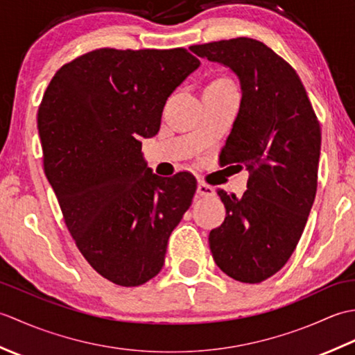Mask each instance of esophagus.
I'll return each mask as SVG.
<instances>
[{
	"instance_id": "1",
	"label": "esophagus",
	"mask_w": 355,
	"mask_h": 355,
	"mask_svg": "<svg viewBox=\"0 0 355 355\" xmlns=\"http://www.w3.org/2000/svg\"><path fill=\"white\" fill-rule=\"evenodd\" d=\"M197 193L200 195V197H212V195L215 193V189L212 186H209L206 183H198Z\"/></svg>"
}]
</instances>
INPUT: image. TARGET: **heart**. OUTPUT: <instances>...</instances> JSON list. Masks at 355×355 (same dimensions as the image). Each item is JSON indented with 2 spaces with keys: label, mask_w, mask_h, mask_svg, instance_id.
I'll use <instances>...</instances> for the list:
<instances>
[{
  "label": "heart",
  "mask_w": 355,
  "mask_h": 355,
  "mask_svg": "<svg viewBox=\"0 0 355 355\" xmlns=\"http://www.w3.org/2000/svg\"><path fill=\"white\" fill-rule=\"evenodd\" d=\"M215 84H227V82H225V80H218V82H215Z\"/></svg>",
  "instance_id": "obj_1"
}]
</instances>
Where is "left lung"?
I'll return each mask as SVG.
<instances>
[{
  "mask_svg": "<svg viewBox=\"0 0 355 355\" xmlns=\"http://www.w3.org/2000/svg\"><path fill=\"white\" fill-rule=\"evenodd\" d=\"M189 50L239 80V112L220 160L250 177L241 197L216 191L225 218L209 245L225 275L259 284L285 266L302 236L318 189L320 126L296 71L266 44L235 37Z\"/></svg>",
  "mask_w": 355,
  "mask_h": 355,
  "instance_id": "1",
  "label": "left lung"
}]
</instances>
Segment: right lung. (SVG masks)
<instances>
[{
	"label": "right lung",
	"mask_w": 355,
	"mask_h": 355,
	"mask_svg": "<svg viewBox=\"0 0 355 355\" xmlns=\"http://www.w3.org/2000/svg\"><path fill=\"white\" fill-rule=\"evenodd\" d=\"M198 67L184 49H99L61 67L44 93L45 175L80 253L116 285L160 273L171 233L192 205L195 177L155 175L140 140L158 132L168 97Z\"/></svg>",
	"instance_id": "add662e5"
}]
</instances>
